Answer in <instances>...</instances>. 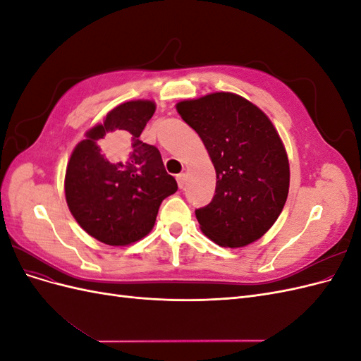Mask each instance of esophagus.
Instances as JSON below:
<instances>
[{"label":"esophagus","mask_w":361,"mask_h":361,"mask_svg":"<svg viewBox=\"0 0 361 361\" xmlns=\"http://www.w3.org/2000/svg\"><path fill=\"white\" fill-rule=\"evenodd\" d=\"M176 179H178V185H179V188L182 190V188L185 187V183H187V174H185V173H179L178 176H176Z\"/></svg>","instance_id":"34e87169"}]
</instances>
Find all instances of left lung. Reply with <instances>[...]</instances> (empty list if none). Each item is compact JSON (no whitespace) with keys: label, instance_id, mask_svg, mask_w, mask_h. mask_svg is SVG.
<instances>
[{"label":"left lung","instance_id":"left-lung-1","mask_svg":"<svg viewBox=\"0 0 361 361\" xmlns=\"http://www.w3.org/2000/svg\"><path fill=\"white\" fill-rule=\"evenodd\" d=\"M202 138L216 173L211 203L195 209L202 232L223 247H245L276 223L289 191V161L271 120L233 93L176 105Z\"/></svg>","mask_w":361,"mask_h":361}]
</instances>
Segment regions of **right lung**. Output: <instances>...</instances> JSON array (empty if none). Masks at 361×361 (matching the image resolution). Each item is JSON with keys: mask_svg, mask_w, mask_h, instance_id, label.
<instances>
[{"mask_svg": "<svg viewBox=\"0 0 361 361\" xmlns=\"http://www.w3.org/2000/svg\"><path fill=\"white\" fill-rule=\"evenodd\" d=\"M154 113L150 101L118 105L72 152L64 179L68 206L84 231L104 244L128 245L146 236L161 202L178 191L159 150L140 140Z\"/></svg>", "mask_w": 361, "mask_h": 361, "instance_id": "1", "label": "right lung"}]
</instances>
